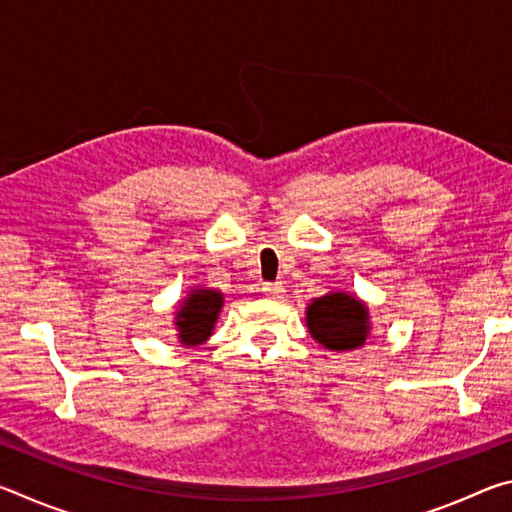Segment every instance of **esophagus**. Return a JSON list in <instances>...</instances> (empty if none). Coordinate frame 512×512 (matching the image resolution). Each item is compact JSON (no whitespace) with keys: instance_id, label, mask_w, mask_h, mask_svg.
Returning a JSON list of instances; mask_svg holds the SVG:
<instances>
[{"instance_id":"34e87169","label":"esophagus","mask_w":512,"mask_h":512,"mask_svg":"<svg viewBox=\"0 0 512 512\" xmlns=\"http://www.w3.org/2000/svg\"><path fill=\"white\" fill-rule=\"evenodd\" d=\"M262 291L266 293L268 298H280L282 293H284V287L280 282H264L262 284Z\"/></svg>"}]
</instances>
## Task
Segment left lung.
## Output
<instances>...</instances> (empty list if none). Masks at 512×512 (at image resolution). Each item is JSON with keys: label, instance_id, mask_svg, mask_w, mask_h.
Listing matches in <instances>:
<instances>
[{"label": "left lung", "instance_id": "left-lung-1", "mask_svg": "<svg viewBox=\"0 0 512 512\" xmlns=\"http://www.w3.org/2000/svg\"><path fill=\"white\" fill-rule=\"evenodd\" d=\"M307 327L327 350L359 348L368 336V309L348 293H329L307 307Z\"/></svg>", "mask_w": 512, "mask_h": 512}]
</instances>
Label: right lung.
<instances>
[{
	"label": "right lung",
	"instance_id": "obj_1",
	"mask_svg": "<svg viewBox=\"0 0 512 512\" xmlns=\"http://www.w3.org/2000/svg\"><path fill=\"white\" fill-rule=\"evenodd\" d=\"M223 307V296L212 289H198L189 296L180 311H176L180 341L185 345L203 343L212 334V327Z\"/></svg>",
	"mask_w": 512,
	"mask_h": 512
}]
</instances>
